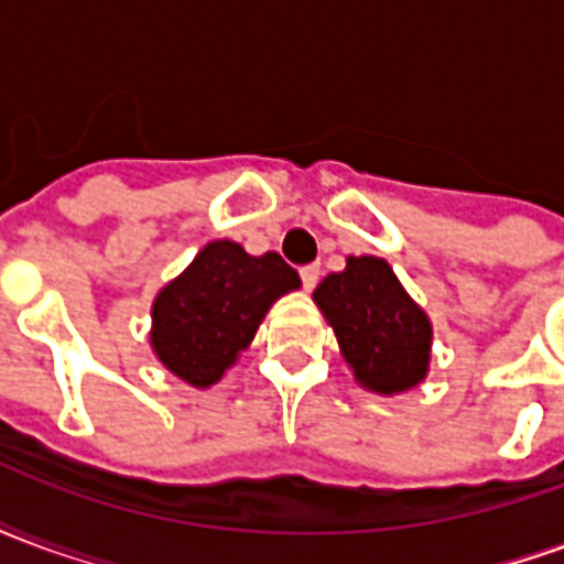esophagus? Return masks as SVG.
I'll list each match as a JSON object with an SVG mask.
<instances>
[{"label": "esophagus", "mask_w": 564, "mask_h": 564, "mask_svg": "<svg viewBox=\"0 0 564 564\" xmlns=\"http://www.w3.org/2000/svg\"><path fill=\"white\" fill-rule=\"evenodd\" d=\"M302 274V283H305V290H314L319 281V265H305V269L299 271Z\"/></svg>", "instance_id": "1"}]
</instances>
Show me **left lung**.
<instances>
[{
	"label": "left lung",
	"mask_w": 564,
	"mask_h": 564,
	"mask_svg": "<svg viewBox=\"0 0 564 564\" xmlns=\"http://www.w3.org/2000/svg\"><path fill=\"white\" fill-rule=\"evenodd\" d=\"M314 302L366 390L395 395L423 383L432 359V323L404 293L387 259L350 257L347 269L323 278Z\"/></svg>",
	"instance_id": "1"
}]
</instances>
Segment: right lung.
I'll list each match as a JSON object with an SVG mask.
<instances>
[{
    "instance_id": "right-lung-1",
    "label": "right lung",
    "mask_w": 564,
    "mask_h": 564,
    "mask_svg": "<svg viewBox=\"0 0 564 564\" xmlns=\"http://www.w3.org/2000/svg\"><path fill=\"white\" fill-rule=\"evenodd\" d=\"M299 286V271L278 253L250 257L235 241H210L156 295L150 347L172 375L205 390L250 347L269 307Z\"/></svg>"
}]
</instances>
